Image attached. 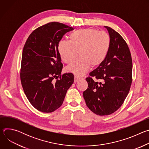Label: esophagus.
Wrapping results in <instances>:
<instances>
[{
	"label": "esophagus",
	"instance_id": "1",
	"mask_svg": "<svg viewBox=\"0 0 149 149\" xmlns=\"http://www.w3.org/2000/svg\"><path fill=\"white\" fill-rule=\"evenodd\" d=\"M81 79V77H80L79 76H77V75H75V77H74V82H77Z\"/></svg>",
	"mask_w": 149,
	"mask_h": 149
}]
</instances>
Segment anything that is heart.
<instances>
[{
    "mask_svg": "<svg viewBox=\"0 0 149 149\" xmlns=\"http://www.w3.org/2000/svg\"><path fill=\"white\" fill-rule=\"evenodd\" d=\"M111 46L110 35L93 28L82 29L73 32L70 40H61L58 51L63 62L68 63L77 55L80 58L67 67V71L77 75L87 72L91 66L101 65L107 57Z\"/></svg>",
    "mask_w": 149,
    "mask_h": 149,
    "instance_id": "1",
    "label": "heart"
}]
</instances>
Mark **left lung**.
Listing matches in <instances>:
<instances>
[{
  "label": "left lung",
  "mask_w": 149,
  "mask_h": 149,
  "mask_svg": "<svg viewBox=\"0 0 149 149\" xmlns=\"http://www.w3.org/2000/svg\"><path fill=\"white\" fill-rule=\"evenodd\" d=\"M104 27L111 38L110 48L104 62L86 78L88 88L83 92L87 107L98 116L116 111L128 95L132 82L133 63L128 45L113 29ZM93 77L102 82L94 81Z\"/></svg>",
  "instance_id": "1"
}]
</instances>
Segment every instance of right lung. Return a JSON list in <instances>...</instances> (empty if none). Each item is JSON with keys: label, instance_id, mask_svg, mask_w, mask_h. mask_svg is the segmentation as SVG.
<instances>
[{"label": "right lung", "instance_id": "1", "mask_svg": "<svg viewBox=\"0 0 149 149\" xmlns=\"http://www.w3.org/2000/svg\"><path fill=\"white\" fill-rule=\"evenodd\" d=\"M72 30L62 23L49 22L35 29L25 42L20 81L29 101L39 111L52 113L59 108L74 82L73 74H61L63 65L58 51V42Z\"/></svg>", "mask_w": 149, "mask_h": 149}]
</instances>
